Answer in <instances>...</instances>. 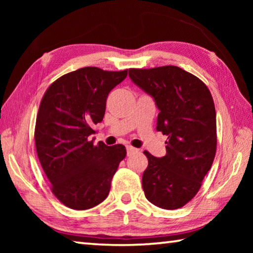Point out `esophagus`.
Returning a JSON list of instances; mask_svg holds the SVG:
<instances>
[{
	"instance_id": "34e87169",
	"label": "esophagus",
	"mask_w": 253,
	"mask_h": 253,
	"mask_svg": "<svg viewBox=\"0 0 253 253\" xmlns=\"http://www.w3.org/2000/svg\"><path fill=\"white\" fill-rule=\"evenodd\" d=\"M136 152H137V149H136L135 147H132V146H127V155H128V156L131 155V154L136 153Z\"/></svg>"
}]
</instances>
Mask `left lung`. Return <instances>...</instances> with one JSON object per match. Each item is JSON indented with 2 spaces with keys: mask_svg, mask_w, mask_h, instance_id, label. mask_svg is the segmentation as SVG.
<instances>
[{
  "mask_svg": "<svg viewBox=\"0 0 253 253\" xmlns=\"http://www.w3.org/2000/svg\"><path fill=\"white\" fill-rule=\"evenodd\" d=\"M129 77L154 97L160 109L156 129L168 136L162 158L148 160L143 190L149 202L179 209L194 198L216 152V114L211 92L198 77L176 66L129 69Z\"/></svg>",
  "mask_w": 253,
  "mask_h": 253,
  "instance_id": "8db88e82",
  "label": "left lung"
}]
</instances>
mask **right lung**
<instances>
[{
  "label": "right lung",
  "instance_id": "add662e5",
  "mask_svg": "<svg viewBox=\"0 0 253 253\" xmlns=\"http://www.w3.org/2000/svg\"><path fill=\"white\" fill-rule=\"evenodd\" d=\"M127 74L84 67L53 81L42 97L34 128L37 154L51 192L68 208L101 203L126 157L124 145H93L89 136L104 118L108 93Z\"/></svg>",
  "mask_w": 253,
  "mask_h": 253
}]
</instances>
